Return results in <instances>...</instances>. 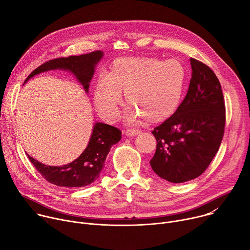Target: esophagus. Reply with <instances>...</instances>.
Listing matches in <instances>:
<instances>
[{
	"instance_id": "34e87169",
	"label": "esophagus",
	"mask_w": 250,
	"mask_h": 250,
	"mask_svg": "<svg viewBox=\"0 0 250 250\" xmlns=\"http://www.w3.org/2000/svg\"><path fill=\"white\" fill-rule=\"evenodd\" d=\"M141 131L139 129H126L125 131V133L127 135V136H134V135H137L139 134Z\"/></svg>"
}]
</instances>
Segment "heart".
I'll list each match as a JSON object with an SVG mask.
<instances>
[{"instance_id": "1", "label": "heart", "mask_w": 250, "mask_h": 250, "mask_svg": "<svg viewBox=\"0 0 250 250\" xmlns=\"http://www.w3.org/2000/svg\"><path fill=\"white\" fill-rule=\"evenodd\" d=\"M186 79V68L177 59L121 58L114 62L109 74L100 75L95 86L94 103L103 119L115 122L124 91L129 104L128 123L136 124L142 118L150 123L161 122L180 104Z\"/></svg>"}]
</instances>
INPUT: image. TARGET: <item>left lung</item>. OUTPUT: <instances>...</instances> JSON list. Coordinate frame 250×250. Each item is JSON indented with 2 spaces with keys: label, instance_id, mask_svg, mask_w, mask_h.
<instances>
[{
  "label": "left lung",
  "instance_id": "obj_1",
  "mask_svg": "<svg viewBox=\"0 0 250 250\" xmlns=\"http://www.w3.org/2000/svg\"><path fill=\"white\" fill-rule=\"evenodd\" d=\"M192 78L176 112L152 133L157 140L152 170L171 183L202 175L218 152L225 132L226 106L222 86L213 71L190 58Z\"/></svg>",
  "mask_w": 250,
  "mask_h": 250
}]
</instances>
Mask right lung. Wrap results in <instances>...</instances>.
Segmentation results:
<instances>
[{"label":"right lung","instance_id":"1","mask_svg":"<svg viewBox=\"0 0 250 250\" xmlns=\"http://www.w3.org/2000/svg\"><path fill=\"white\" fill-rule=\"evenodd\" d=\"M103 55V51L98 50L79 56L49 60L33 70L24 83L34 75L50 70L61 69L72 73L78 82L82 84L86 93H88L95 67ZM121 138L122 131L119 128L103 123H96L87 147L77 159L71 163L62 166H49L39 162L28 154L27 157L49 183L67 188L85 187L95 182L100 177L106 155L110 152L111 147L118 144Z\"/></svg>","mask_w":250,"mask_h":250}]
</instances>
